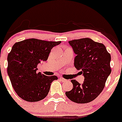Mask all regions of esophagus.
<instances>
[{
  "mask_svg": "<svg viewBox=\"0 0 122 122\" xmlns=\"http://www.w3.org/2000/svg\"><path fill=\"white\" fill-rule=\"evenodd\" d=\"M60 81H62V82H66V81H67V80L65 79H64V78H62V77H60Z\"/></svg>",
  "mask_w": 122,
  "mask_h": 122,
  "instance_id": "obj_1",
  "label": "esophagus"
}]
</instances>
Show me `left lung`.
<instances>
[{"label":"left lung","instance_id":"obj_1","mask_svg":"<svg viewBox=\"0 0 122 122\" xmlns=\"http://www.w3.org/2000/svg\"><path fill=\"white\" fill-rule=\"evenodd\" d=\"M76 56L74 66L81 70L84 81L79 84L71 80L72 89L67 91L69 100L77 103H87L96 99L105 87L107 78L110 74L111 55L105 46L88 38L69 41Z\"/></svg>","mask_w":122,"mask_h":122}]
</instances>
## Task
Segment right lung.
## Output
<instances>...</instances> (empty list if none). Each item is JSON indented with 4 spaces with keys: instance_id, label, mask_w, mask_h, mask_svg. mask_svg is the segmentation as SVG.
I'll use <instances>...</instances> for the list:
<instances>
[{
    "instance_id": "add662e5",
    "label": "right lung",
    "mask_w": 122,
    "mask_h": 122,
    "mask_svg": "<svg viewBox=\"0 0 122 122\" xmlns=\"http://www.w3.org/2000/svg\"><path fill=\"white\" fill-rule=\"evenodd\" d=\"M61 43L30 38L16 42L7 56V73L11 84L22 100L35 102L47 96L56 76L37 72L41 60L46 61L51 48Z\"/></svg>"
}]
</instances>
